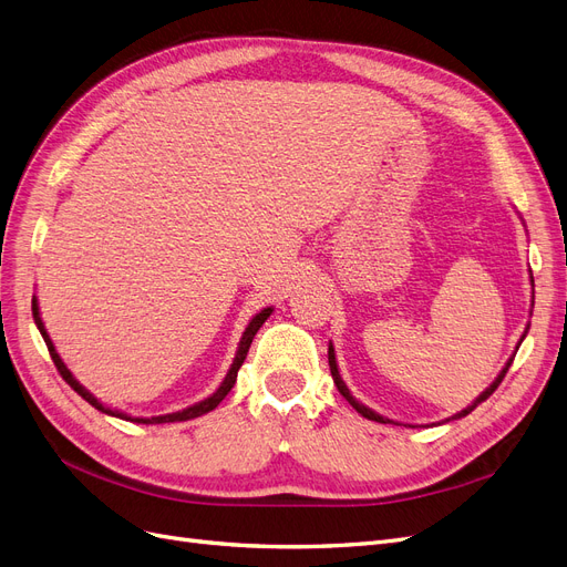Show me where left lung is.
Instances as JSON below:
<instances>
[{
    "instance_id": "8db88e82",
    "label": "left lung",
    "mask_w": 567,
    "mask_h": 567,
    "mask_svg": "<svg viewBox=\"0 0 567 567\" xmlns=\"http://www.w3.org/2000/svg\"><path fill=\"white\" fill-rule=\"evenodd\" d=\"M512 362H514V360H509V362H507V367H505V369H502V373L497 375V379H495V383H493L491 388H486V392H484V394H478V400H476V402H474L472 406H467L465 411H460V413H455L453 417H463V415L472 413V411H474V409H476V406H478L481 402H486V400H488V396H491V394H493V392L497 390V385L502 383V379H505V373L509 371ZM329 369H331V379H333V383H337L339 392H341V394L346 396V400H348V402L352 404V409H354V411H358V413H362L364 417H369V421H375V423H392V421H388V417H383V415H379V413H373L371 409H367L364 404H360V402H358V400H354V396L350 394V390L346 388V383L341 381V375H339V369H337V354H333V348H331V346H329Z\"/></svg>"
}]
</instances>
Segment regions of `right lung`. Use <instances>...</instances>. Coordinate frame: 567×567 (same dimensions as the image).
I'll return each instance as SVG.
<instances>
[{"instance_id":"1","label":"right lung","mask_w":567,"mask_h":567,"mask_svg":"<svg viewBox=\"0 0 567 567\" xmlns=\"http://www.w3.org/2000/svg\"><path fill=\"white\" fill-rule=\"evenodd\" d=\"M270 312H272V308H264V310L259 312V316L251 318V322L247 324V329H245V333H243V339H240V346H238V352H236V360H234V364H230V369H228V373H226L224 383L219 385V390H217L215 394H209L207 400H203V402H198V404H194V406H188V409H184V411H177V413H165V415H156V417H133V415H125V413H118V411H112V409H107V406H102V404L95 400V396H93L86 388H81V385H79V381H76L74 375L70 373V369L65 367V362L60 360V354L55 352L53 341L49 339V333H47V329H44V322H41V318H39V306H37V299H32V316H34V324L39 327L41 337H44V343H47V348H49V352H51V360H53L55 369L60 371L62 379H65V383H70V388H72L76 394H81L83 400H86L91 406H95L97 411H102V413H110V415H116V417H121V421L144 423V425L192 421V417H198V415H203V413H207V411H213V409L224 400V396L230 392V388L236 385L238 369L243 367V362H245V358H247V350H249V346H251V339H255V333H257V331H259V327L268 320Z\"/></svg>"}]
</instances>
